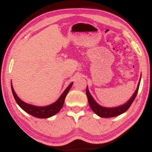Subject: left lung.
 <instances>
[{
	"label": "left lung",
	"mask_w": 152,
	"mask_h": 152,
	"mask_svg": "<svg viewBox=\"0 0 152 152\" xmlns=\"http://www.w3.org/2000/svg\"><path fill=\"white\" fill-rule=\"evenodd\" d=\"M141 76H142V75H141ZM140 81H141V78L139 81V83H138L137 89H136L135 92H134L133 95H132V96L131 97L129 100L127 102L125 103L124 104H123V105L116 106V107L108 108V107H104V106L99 105V104H97L96 102L94 100L93 97H92V96L91 95L89 91H88V86H87L86 93L87 98H88V104H89L90 107L91 108V109L93 110V111L96 114L98 115L99 116H100V117H102V118L114 117V116H118V115L123 114V113H124L125 111H126L127 110L129 109V108L130 106L132 105V104L133 103L134 100L136 98V96H137L138 90H139V84H140Z\"/></svg>",
	"instance_id": "8db88e82"
}]
</instances>
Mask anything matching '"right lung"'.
Listing matches in <instances>:
<instances>
[{"mask_svg":"<svg viewBox=\"0 0 152 152\" xmlns=\"http://www.w3.org/2000/svg\"><path fill=\"white\" fill-rule=\"evenodd\" d=\"M72 85H73V82L69 85V86L66 88V90L64 91V92H63V94L61 95V96L59 97L58 99L56 101V102L53 103V104H50V105H48L46 106H34V105H32V104H27V103L23 102L21 99L17 96V94H15V91L13 88V86H12V83H11V90H12V93H13V96H14L15 102H17V104H18V106H20L23 111H25L26 112L28 113V114L32 115L33 116H35V117L36 118H49L54 116V115L56 114L57 113H58L59 111H60V110L62 109L66 95H67V94L69 93V90L71 89Z\"/></svg>","mask_w":152,"mask_h":152,"instance_id":"1","label":"right lung"}]
</instances>
